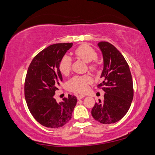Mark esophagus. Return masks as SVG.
I'll use <instances>...</instances> for the list:
<instances>
[{
    "mask_svg": "<svg viewBox=\"0 0 155 155\" xmlns=\"http://www.w3.org/2000/svg\"><path fill=\"white\" fill-rule=\"evenodd\" d=\"M84 97H85L84 95H77V97L78 100H81V99L84 98Z\"/></svg>",
    "mask_w": 155,
    "mask_h": 155,
    "instance_id": "esophagus-1",
    "label": "esophagus"
}]
</instances>
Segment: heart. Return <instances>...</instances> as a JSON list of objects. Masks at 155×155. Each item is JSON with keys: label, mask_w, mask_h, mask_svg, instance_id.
Segmentation results:
<instances>
[{"label": "heart", "mask_w": 155, "mask_h": 155, "mask_svg": "<svg viewBox=\"0 0 155 155\" xmlns=\"http://www.w3.org/2000/svg\"><path fill=\"white\" fill-rule=\"evenodd\" d=\"M75 55L81 60L86 63H90L96 60L97 58V52L88 45H82L78 47L75 51ZM71 58L68 55H64L61 59L59 69L61 73L67 75L69 73L71 68ZM91 70L95 71L97 68L96 63H93L89 65ZM93 79L91 76H76L71 78L67 83V88L69 91L77 93H84L88 89V85L92 83Z\"/></svg>", "instance_id": "b5f03b06"}]
</instances>
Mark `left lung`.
Instances as JSON below:
<instances>
[{"label":"left lung","mask_w":155,"mask_h":155,"mask_svg":"<svg viewBox=\"0 0 155 155\" xmlns=\"http://www.w3.org/2000/svg\"><path fill=\"white\" fill-rule=\"evenodd\" d=\"M103 58V69L98 85L104 91V101L95 102L91 114L104 124H114L121 119L129 110L134 97L131 74L122 54L108 42L98 43Z\"/></svg>","instance_id":"8db88e82"}]
</instances>
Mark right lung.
Returning <instances> with one entry per match:
<instances>
[{
    "label": "right lung",
    "mask_w": 155,
    "mask_h": 155,
    "mask_svg": "<svg viewBox=\"0 0 155 155\" xmlns=\"http://www.w3.org/2000/svg\"><path fill=\"white\" fill-rule=\"evenodd\" d=\"M72 43H56L43 49L31 61L26 76L25 96L34 118L48 128L62 127L70 120L77 104L74 95H68L62 102L54 97L62 81L59 64Z\"/></svg>",
    "instance_id": "add662e5"
}]
</instances>
